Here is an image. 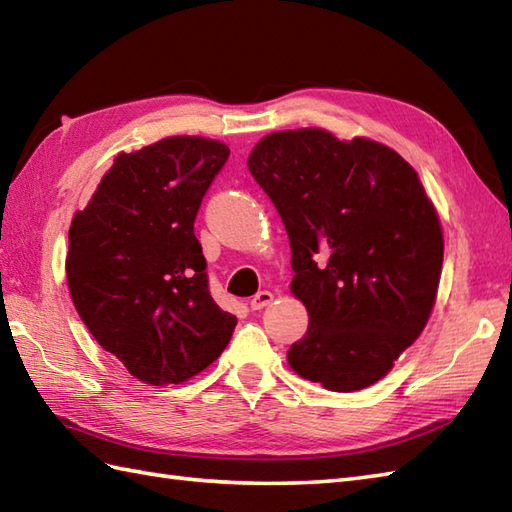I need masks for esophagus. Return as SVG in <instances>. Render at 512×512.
<instances>
[{"label": "esophagus", "instance_id": "obj_1", "mask_svg": "<svg viewBox=\"0 0 512 512\" xmlns=\"http://www.w3.org/2000/svg\"><path fill=\"white\" fill-rule=\"evenodd\" d=\"M270 303H272V292L261 290L251 299V310H264V307Z\"/></svg>", "mask_w": 512, "mask_h": 512}]
</instances>
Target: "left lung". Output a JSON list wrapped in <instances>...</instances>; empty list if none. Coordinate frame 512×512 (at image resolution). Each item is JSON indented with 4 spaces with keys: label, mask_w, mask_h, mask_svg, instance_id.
Listing matches in <instances>:
<instances>
[{
    "label": "left lung",
    "mask_w": 512,
    "mask_h": 512,
    "mask_svg": "<svg viewBox=\"0 0 512 512\" xmlns=\"http://www.w3.org/2000/svg\"><path fill=\"white\" fill-rule=\"evenodd\" d=\"M292 248V292L310 314L288 351L301 377L353 392L419 338L443 268V233L412 165L371 139L283 130L248 157Z\"/></svg>",
    "instance_id": "8db88e82"
}]
</instances>
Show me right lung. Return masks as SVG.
Returning a JSON list of instances; mask_svg holds the SVG:
<instances>
[{
	"instance_id": "add662e5",
	"label": "right lung",
	"mask_w": 512,
	"mask_h": 512,
	"mask_svg": "<svg viewBox=\"0 0 512 512\" xmlns=\"http://www.w3.org/2000/svg\"><path fill=\"white\" fill-rule=\"evenodd\" d=\"M229 148L168 137L120 154L71 220L67 283L91 336L130 375L181 384L227 347L237 318L211 299L194 222Z\"/></svg>"
}]
</instances>
